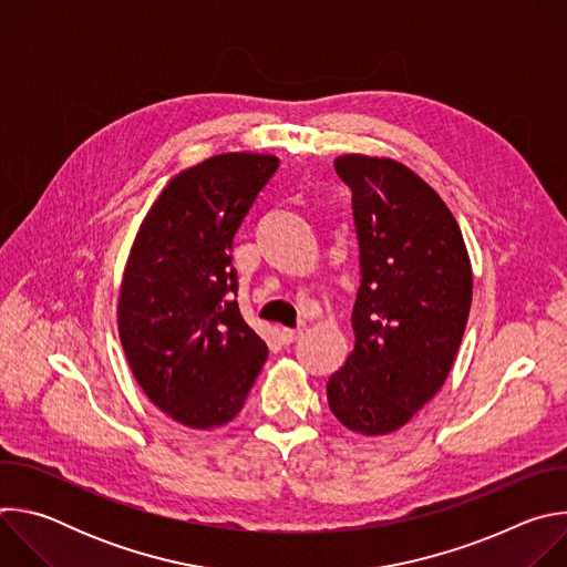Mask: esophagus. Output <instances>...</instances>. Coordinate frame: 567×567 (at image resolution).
<instances>
[{"label":"esophagus","instance_id":"obj_1","mask_svg":"<svg viewBox=\"0 0 567 567\" xmlns=\"http://www.w3.org/2000/svg\"><path fill=\"white\" fill-rule=\"evenodd\" d=\"M300 337H302V330H289V328H282V330H280L282 343H296Z\"/></svg>","mask_w":567,"mask_h":567}]
</instances>
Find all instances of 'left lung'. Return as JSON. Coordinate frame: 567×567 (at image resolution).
Returning a JSON list of instances; mask_svg holds the SVG:
<instances>
[{"label":"left lung","mask_w":567,"mask_h":567,"mask_svg":"<svg viewBox=\"0 0 567 567\" xmlns=\"http://www.w3.org/2000/svg\"><path fill=\"white\" fill-rule=\"evenodd\" d=\"M352 190L361 287L352 309L354 350L328 381L334 417L379 437L409 424L444 385L462 343L473 271L444 199L388 156L341 154Z\"/></svg>","instance_id":"1"}]
</instances>
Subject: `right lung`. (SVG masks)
Returning a JSON list of instances; mask_svg holds the SVG:
<instances>
[{
  "label": "right lung",
  "mask_w": 567,
  "mask_h": 567,
  "mask_svg": "<svg viewBox=\"0 0 567 567\" xmlns=\"http://www.w3.org/2000/svg\"><path fill=\"white\" fill-rule=\"evenodd\" d=\"M280 158L224 152L177 173L143 217L118 289V339L158 411L195 431L228 424L267 361L239 313L233 235Z\"/></svg>",
  "instance_id": "1"
}]
</instances>
